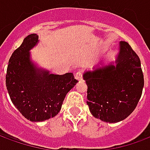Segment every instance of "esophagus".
Returning a JSON list of instances; mask_svg holds the SVG:
<instances>
[{"instance_id":"1","label":"esophagus","mask_w":150,"mask_h":150,"mask_svg":"<svg viewBox=\"0 0 150 150\" xmlns=\"http://www.w3.org/2000/svg\"><path fill=\"white\" fill-rule=\"evenodd\" d=\"M75 79L79 80V81H82L83 80V74H82L81 71L76 72L75 74Z\"/></svg>"}]
</instances>
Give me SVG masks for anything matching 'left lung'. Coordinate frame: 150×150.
Listing matches in <instances>:
<instances>
[{
	"instance_id": "obj_1",
	"label": "left lung",
	"mask_w": 150,
	"mask_h": 150,
	"mask_svg": "<svg viewBox=\"0 0 150 150\" xmlns=\"http://www.w3.org/2000/svg\"><path fill=\"white\" fill-rule=\"evenodd\" d=\"M83 79L89 110L96 118L108 123L121 121L134 111L144 87L140 59L124 41L120 42L116 66L86 71Z\"/></svg>"
}]
</instances>
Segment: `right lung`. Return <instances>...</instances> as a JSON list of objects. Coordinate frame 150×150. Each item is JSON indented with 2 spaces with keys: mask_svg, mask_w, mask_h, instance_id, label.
Wrapping results in <instances>:
<instances>
[{
  "mask_svg": "<svg viewBox=\"0 0 150 150\" xmlns=\"http://www.w3.org/2000/svg\"><path fill=\"white\" fill-rule=\"evenodd\" d=\"M38 42L32 34L12 54L6 72V87L13 104L30 121H43L55 116L62 108L66 95L75 87L72 73L50 74L30 60V50Z\"/></svg>",
  "mask_w": 150,
  "mask_h": 150,
  "instance_id": "obj_1",
  "label": "right lung"
}]
</instances>
